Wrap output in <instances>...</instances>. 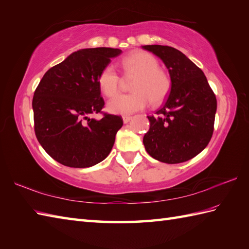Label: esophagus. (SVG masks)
<instances>
[{
	"label": "esophagus",
	"mask_w": 249,
	"mask_h": 249,
	"mask_svg": "<svg viewBox=\"0 0 249 249\" xmlns=\"http://www.w3.org/2000/svg\"><path fill=\"white\" fill-rule=\"evenodd\" d=\"M131 120V116L130 115H124L123 116V122L124 123L126 124V123H128V122Z\"/></svg>",
	"instance_id": "esophagus-1"
}]
</instances>
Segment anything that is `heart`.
<instances>
[{"label":"heart","mask_w":249,"mask_h":249,"mask_svg":"<svg viewBox=\"0 0 249 249\" xmlns=\"http://www.w3.org/2000/svg\"><path fill=\"white\" fill-rule=\"evenodd\" d=\"M124 78L133 81V92L111 99L108 110L115 114H130L144 109L147 105H160L171 91V79L160 68V62L147 52H134L122 61ZM98 87L105 96L114 97L121 91L123 79L113 65L105 66L97 78Z\"/></svg>","instance_id":"1"}]
</instances>
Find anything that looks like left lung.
<instances>
[{
  "instance_id": "8db88e82",
  "label": "left lung",
  "mask_w": 249,
  "mask_h": 249,
  "mask_svg": "<svg viewBox=\"0 0 249 249\" xmlns=\"http://www.w3.org/2000/svg\"><path fill=\"white\" fill-rule=\"evenodd\" d=\"M143 49L160 57L171 78V92L143 137L146 152L166 163L192 160L212 138L216 96L203 71L181 51L169 46L147 45Z\"/></svg>"
}]
</instances>
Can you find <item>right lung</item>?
<instances>
[{
    "mask_svg": "<svg viewBox=\"0 0 249 249\" xmlns=\"http://www.w3.org/2000/svg\"><path fill=\"white\" fill-rule=\"evenodd\" d=\"M120 49L89 48L73 52L47 71L33 102L34 130L44 150L62 165L88 168L103 161L123 126L120 115L106 113L97 78ZM102 113L97 121L88 116Z\"/></svg>",
    "mask_w": 249,
    "mask_h": 249,
    "instance_id": "right-lung-1",
    "label": "right lung"
}]
</instances>
